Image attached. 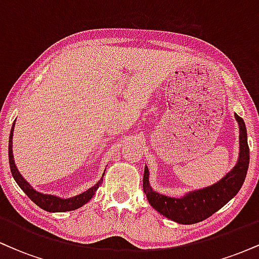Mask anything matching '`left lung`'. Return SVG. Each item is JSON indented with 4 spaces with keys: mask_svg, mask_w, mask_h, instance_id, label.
Segmentation results:
<instances>
[{
    "mask_svg": "<svg viewBox=\"0 0 259 259\" xmlns=\"http://www.w3.org/2000/svg\"><path fill=\"white\" fill-rule=\"evenodd\" d=\"M240 129V153L237 163L223 179L201 190L187 192L185 196L168 197L153 191L148 181V168L145 167L142 187L150 204L157 212L179 224H195L214 214L241 189L249 163V148L245 121L235 113Z\"/></svg>",
    "mask_w": 259,
    "mask_h": 259,
    "instance_id": "8db88e82",
    "label": "left lung"
}]
</instances>
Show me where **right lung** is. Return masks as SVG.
I'll list each match as a JSON object with an SVG mask.
<instances>
[{"instance_id": "add662e5", "label": "right lung", "mask_w": 259, "mask_h": 259, "mask_svg": "<svg viewBox=\"0 0 259 259\" xmlns=\"http://www.w3.org/2000/svg\"><path fill=\"white\" fill-rule=\"evenodd\" d=\"M13 132H14V123L12 125L11 129V134H10V144H8V158H10V165H11V171L12 175H13L14 180L16 183L19 185L20 189L25 192L26 196H28L30 200L34 202L35 204H37L38 207L42 208V209L47 210V212H69V210H74L78 209L81 206H84L85 203H88L89 201L94 197L95 192L97 191L101 184L103 181V175L101 178L99 183L96 185H94L90 187L89 190H86L85 192L82 194L74 196V197H69V198H61L58 196L55 195H46V194H41V192L36 191L35 189H32L30 186V184L26 181L24 178L22 177V174L18 171L16 163H14V158H13V150H12V139H13ZM106 171V170H105Z\"/></svg>"}]
</instances>
